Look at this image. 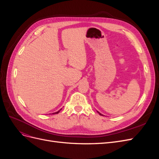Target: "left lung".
<instances>
[{
    "label": "left lung",
    "mask_w": 159,
    "mask_h": 159,
    "mask_svg": "<svg viewBox=\"0 0 159 159\" xmlns=\"http://www.w3.org/2000/svg\"><path fill=\"white\" fill-rule=\"evenodd\" d=\"M98 113H99V115H102V113H99V112H98Z\"/></svg>",
    "instance_id": "8db88e82"
}]
</instances>
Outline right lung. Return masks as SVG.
Returning <instances> with one entry per match:
<instances>
[{
	"label": "right lung",
	"instance_id": "add662e5",
	"mask_svg": "<svg viewBox=\"0 0 159 159\" xmlns=\"http://www.w3.org/2000/svg\"><path fill=\"white\" fill-rule=\"evenodd\" d=\"M61 109H60V110H61ZM60 110H59V111H57V112H55V113H52V114H57V113H59V112L60 111Z\"/></svg>",
	"mask_w": 159,
	"mask_h": 159
}]
</instances>
